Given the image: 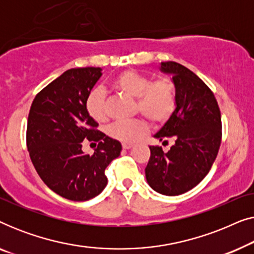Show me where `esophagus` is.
<instances>
[{
	"label": "esophagus",
	"mask_w": 254,
	"mask_h": 254,
	"mask_svg": "<svg viewBox=\"0 0 254 254\" xmlns=\"http://www.w3.org/2000/svg\"><path fill=\"white\" fill-rule=\"evenodd\" d=\"M123 148L124 149H130V148H133V144H131V143H123Z\"/></svg>",
	"instance_id": "esophagus-1"
}]
</instances>
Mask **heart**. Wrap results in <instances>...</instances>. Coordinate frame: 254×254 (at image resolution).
Masks as SVG:
<instances>
[{
    "mask_svg": "<svg viewBox=\"0 0 254 254\" xmlns=\"http://www.w3.org/2000/svg\"><path fill=\"white\" fill-rule=\"evenodd\" d=\"M112 86L127 96L137 98V111L155 125L165 123L176 109V86L169 78L152 82L150 77L140 72L126 70L113 79ZM85 107L95 120H106L105 92L102 89H93L86 98ZM147 129V123L143 119L118 120L109 127V134L119 141L133 143L145 134Z\"/></svg>",
    "mask_w": 254,
    "mask_h": 254,
    "instance_id": "obj_1",
    "label": "heart"
}]
</instances>
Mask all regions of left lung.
Here are the masks:
<instances>
[{
	"mask_svg": "<svg viewBox=\"0 0 254 254\" xmlns=\"http://www.w3.org/2000/svg\"><path fill=\"white\" fill-rule=\"evenodd\" d=\"M161 71L172 76L176 109L155 138L175 141L169 151L150 148L145 178L163 195H179L196 186L213 165L221 144V112L214 93L193 71L177 62H161Z\"/></svg>",
	"mask_w": 254,
	"mask_h": 254,
	"instance_id": "1",
	"label": "left lung"
}]
</instances>
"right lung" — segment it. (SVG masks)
Returning <instances> with one entry per match:
<instances>
[{
  "instance_id": "obj_1",
  "label": "right lung",
  "mask_w": 254,
  "mask_h": 254,
  "mask_svg": "<svg viewBox=\"0 0 254 254\" xmlns=\"http://www.w3.org/2000/svg\"><path fill=\"white\" fill-rule=\"evenodd\" d=\"M102 68H72L38 93L27 119L26 144L38 175L62 197L86 201L107 185L105 169L119 157L118 140L97 130L98 124L85 107ZM99 142L93 155L83 153L81 142Z\"/></svg>"
}]
</instances>
